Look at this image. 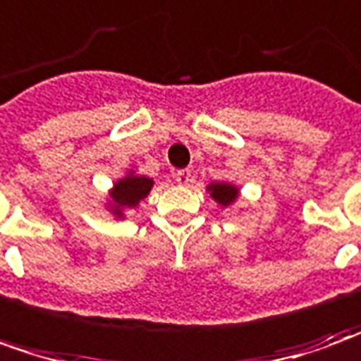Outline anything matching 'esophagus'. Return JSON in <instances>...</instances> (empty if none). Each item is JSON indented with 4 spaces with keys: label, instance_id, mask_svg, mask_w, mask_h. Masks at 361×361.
I'll return each instance as SVG.
<instances>
[{
    "label": "esophagus",
    "instance_id": "1",
    "mask_svg": "<svg viewBox=\"0 0 361 361\" xmlns=\"http://www.w3.org/2000/svg\"><path fill=\"white\" fill-rule=\"evenodd\" d=\"M176 181H178L180 185H190L191 181H193V176H191L190 170H180L176 171Z\"/></svg>",
    "mask_w": 361,
    "mask_h": 361
}]
</instances>
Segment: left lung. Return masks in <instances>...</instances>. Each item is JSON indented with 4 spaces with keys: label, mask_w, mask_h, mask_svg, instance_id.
Returning a JSON list of instances; mask_svg holds the SVG:
<instances>
[{
    "label": "left lung",
    "mask_w": 361,
    "mask_h": 361,
    "mask_svg": "<svg viewBox=\"0 0 361 361\" xmlns=\"http://www.w3.org/2000/svg\"><path fill=\"white\" fill-rule=\"evenodd\" d=\"M207 191L212 193L213 200L217 201L219 205H223V207H227V205L235 203L237 197H239V190H237L233 183H225V181L209 183V185H207Z\"/></svg>",
    "instance_id": "left-lung-1"
}]
</instances>
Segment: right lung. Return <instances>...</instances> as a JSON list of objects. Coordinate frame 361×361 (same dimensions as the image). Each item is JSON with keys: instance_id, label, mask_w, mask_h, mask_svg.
I'll return each instance as SVG.
<instances>
[{"instance_id": "obj_1", "label": "right lung", "mask_w": 361, "mask_h": 361, "mask_svg": "<svg viewBox=\"0 0 361 361\" xmlns=\"http://www.w3.org/2000/svg\"><path fill=\"white\" fill-rule=\"evenodd\" d=\"M154 180H149L146 176H136L134 171H128L126 178H122L114 183L112 188V213L116 217L124 215L126 207H136L140 201L144 200L152 190Z\"/></svg>"}]
</instances>
